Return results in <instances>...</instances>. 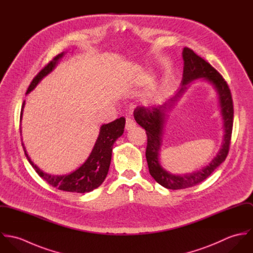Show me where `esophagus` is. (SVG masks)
<instances>
[{"mask_svg": "<svg viewBox=\"0 0 253 253\" xmlns=\"http://www.w3.org/2000/svg\"><path fill=\"white\" fill-rule=\"evenodd\" d=\"M135 126H136V124H135V122H134L132 119L126 118V130L132 129Z\"/></svg>", "mask_w": 253, "mask_h": 253, "instance_id": "obj_1", "label": "esophagus"}]
</instances>
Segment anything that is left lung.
<instances>
[{
  "instance_id": "left-lung-1",
  "label": "left lung",
  "mask_w": 253,
  "mask_h": 253,
  "mask_svg": "<svg viewBox=\"0 0 253 253\" xmlns=\"http://www.w3.org/2000/svg\"><path fill=\"white\" fill-rule=\"evenodd\" d=\"M182 57L184 61L183 78L180 87L176 91L175 95L162 105L152 108L137 107L133 113L136 123L146 130V160L150 174L160 185L171 190L189 188L203 182L225 161L231 142L234 118L231 91L222 76L210 63L188 47L183 48ZM199 78L208 81L217 91L220 112L223 119V141L217 156L208 166L191 174L173 175L164 169L159 163V151L162 143L164 126L168 116L167 114L180 100L190 83Z\"/></svg>"
}]
</instances>
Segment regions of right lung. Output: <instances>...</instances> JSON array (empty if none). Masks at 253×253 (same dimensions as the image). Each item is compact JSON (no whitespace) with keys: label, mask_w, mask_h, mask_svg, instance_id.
<instances>
[{"label":"right lung","mask_w":253,"mask_h":253,"mask_svg":"<svg viewBox=\"0 0 253 253\" xmlns=\"http://www.w3.org/2000/svg\"><path fill=\"white\" fill-rule=\"evenodd\" d=\"M64 54L65 52H61L60 54L56 55L43 69H42L40 72L38 73V75L30 84L26 94L30 93L36 87L37 84L42 80V78H44L46 75H48L56 67L59 60L64 56ZM24 106H25V101H23L22 110L20 114V120L22 119ZM125 125H126V119L124 117L117 119L114 122H111L109 124L102 125L100 127L99 135L96 139V142L94 144L90 155L86 159V161L79 169H77L76 170H74L68 174L53 175V174L44 172L31 160L23 142H22V146L28 162L36 170L37 173L42 179H44L48 184H50L52 187H55L61 191L72 192V193H88L98 188L103 183V181L105 180L108 174L109 168L111 164L113 145L116 142V140L120 136H122V134L124 133ZM20 133H21V127H20Z\"/></svg>","instance_id":"obj_1"}]
</instances>
